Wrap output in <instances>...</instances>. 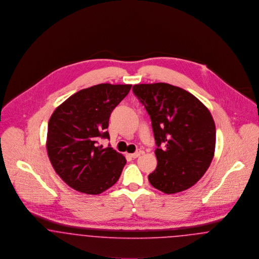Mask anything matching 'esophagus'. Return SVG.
Listing matches in <instances>:
<instances>
[{"instance_id": "1", "label": "esophagus", "mask_w": 259, "mask_h": 259, "mask_svg": "<svg viewBox=\"0 0 259 259\" xmlns=\"http://www.w3.org/2000/svg\"><path fill=\"white\" fill-rule=\"evenodd\" d=\"M141 154H142V151H141V150H137L136 153H134V154H130V156H131L132 158L136 159V158H138Z\"/></svg>"}]
</instances>
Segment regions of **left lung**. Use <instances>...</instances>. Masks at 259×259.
Listing matches in <instances>:
<instances>
[{"label": "left lung", "mask_w": 259, "mask_h": 259, "mask_svg": "<svg viewBox=\"0 0 259 259\" xmlns=\"http://www.w3.org/2000/svg\"><path fill=\"white\" fill-rule=\"evenodd\" d=\"M133 92L150 115L158 146L151 185L164 194L190 188L214 156L215 124L209 110L189 92L165 82L135 84Z\"/></svg>", "instance_id": "8db88e82"}]
</instances>
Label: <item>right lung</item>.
Returning <instances> with one entry per match:
<instances>
[{"label": "right lung", "mask_w": 259, "mask_h": 259, "mask_svg": "<svg viewBox=\"0 0 259 259\" xmlns=\"http://www.w3.org/2000/svg\"><path fill=\"white\" fill-rule=\"evenodd\" d=\"M132 84L99 83L70 96L54 111L48 125L47 151L55 172L71 188L98 195L119 179L125 158L97 144L109 138L112 111Z\"/></svg>", "instance_id": "right-lung-1"}]
</instances>
